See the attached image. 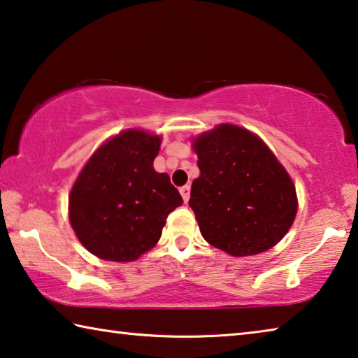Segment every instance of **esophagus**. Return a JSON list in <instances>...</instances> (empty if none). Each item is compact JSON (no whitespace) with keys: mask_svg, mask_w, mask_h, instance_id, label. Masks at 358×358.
Returning a JSON list of instances; mask_svg holds the SVG:
<instances>
[{"mask_svg":"<svg viewBox=\"0 0 358 358\" xmlns=\"http://www.w3.org/2000/svg\"><path fill=\"white\" fill-rule=\"evenodd\" d=\"M179 192H180V195H182L184 201H185V203L189 201V198H190V185H184V187H180Z\"/></svg>","mask_w":358,"mask_h":358,"instance_id":"1","label":"esophagus"}]
</instances>
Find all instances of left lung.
<instances>
[{"mask_svg":"<svg viewBox=\"0 0 358 358\" xmlns=\"http://www.w3.org/2000/svg\"><path fill=\"white\" fill-rule=\"evenodd\" d=\"M200 176L190 208L206 241L233 257L262 254L282 239L296 217L290 174L260 136L219 124L192 138Z\"/></svg>","mask_w":358,"mask_h":358,"instance_id":"left-lung-1","label":"left lung"}]
</instances>
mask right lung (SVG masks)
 <instances>
[{
    "instance_id": "obj_1",
    "label": "right lung",
    "mask_w": 358,
    "mask_h": 358,
    "mask_svg": "<svg viewBox=\"0 0 358 358\" xmlns=\"http://www.w3.org/2000/svg\"><path fill=\"white\" fill-rule=\"evenodd\" d=\"M162 136L128 128L108 138L82 166L68 198L76 236L98 259L128 263L155 248L182 196L154 160Z\"/></svg>"
}]
</instances>
